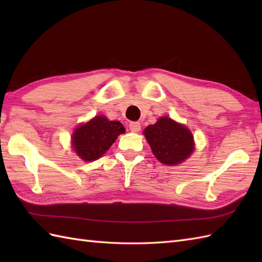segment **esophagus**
I'll use <instances>...</instances> for the list:
<instances>
[{"label":"esophagus","instance_id":"obj_1","mask_svg":"<svg viewBox=\"0 0 262 262\" xmlns=\"http://www.w3.org/2000/svg\"><path fill=\"white\" fill-rule=\"evenodd\" d=\"M129 129L133 133H138L141 130V124L138 121H132L129 122Z\"/></svg>","mask_w":262,"mask_h":262}]
</instances>
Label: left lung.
Masks as SVG:
<instances>
[{"mask_svg": "<svg viewBox=\"0 0 262 262\" xmlns=\"http://www.w3.org/2000/svg\"><path fill=\"white\" fill-rule=\"evenodd\" d=\"M143 133L155 158L161 163L166 165L181 163L193 151V137L190 130L169 117H161Z\"/></svg>", "mask_w": 262, "mask_h": 262, "instance_id": "1", "label": "left lung"}]
</instances>
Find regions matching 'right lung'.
I'll list each match as a JSON object with an SVG mask.
<instances>
[{
    "instance_id": "right-lung-1",
    "label": "right lung",
    "mask_w": 262,
    "mask_h": 262,
    "mask_svg": "<svg viewBox=\"0 0 262 262\" xmlns=\"http://www.w3.org/2000/svg\"><path fill=\"white\" fill-rule=\"evenodd\" d=\"M125 133L120 121H110L104 116H97L73 133V147L84 161H94L108 151L118 135Z\"/></svg>"
}]
</instances>
